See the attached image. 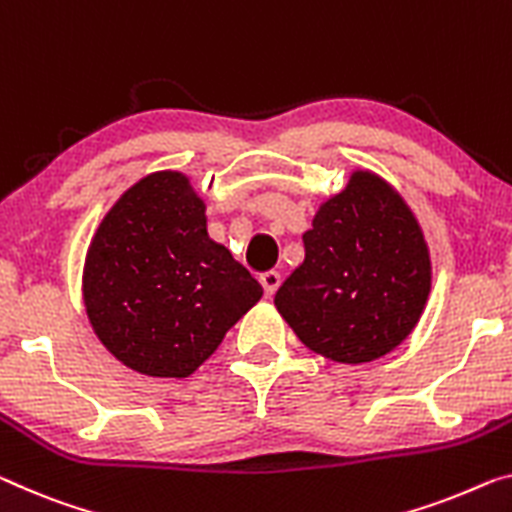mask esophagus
<instances>
[{
  "mask_svg": "<svg viewBox=\"0 0 512 512\" xmlns=\"http://www.w3.org/2000/svg\"><path fill=\"white\" fill-rule=\"evenodd\" d=\"M258 281H261V286L265 290V297H272L274 293H277L281 277H279V272H263L261 279H258Z\"/></svg>",
  "mask_w": 512,
  "mask_h": 512,
  "instance_id": "34e87169",
  "label": "esophagus"
}]
</instances>
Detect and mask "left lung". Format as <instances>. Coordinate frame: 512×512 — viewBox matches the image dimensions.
<instances>
[{
	"instance_id": "1",
	"label": "left lung",
	"mask_w": 512,
	"mask_h": 512,
	"mask_svg": "<svg viewBox=\"0 0 512 512\" xmlns=\"http://www.w3.org/2000/svg\"><path fill=\"white\" fill-rule=\"evenodd\" d=\"M302 240L304 261L274 304L306 348L364 364L410 336L430 293V258L412 210L382 178L355 171Z\"/></svg>"
}]
</instances>
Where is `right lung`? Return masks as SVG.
<instances>
[{
  "mask_svg": "<svg viewBox=\"0 0 512 512\" xmlns=\"http://www.w3.org/2000/svg\"><path fill=\"white\" fill-rule=\"evenodd\" d=\"M261 295L247 267L208 238L206 206L176 171L132 185L86 254L93 332L125 366L151 377L192 375Z\"/></svg>",
  "mask_w": 512,
  "mask_h": 512,
  "instance_id": "right-lung-1",
  "label": "right lung"
}]
</instances>
